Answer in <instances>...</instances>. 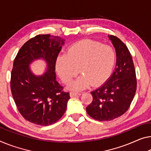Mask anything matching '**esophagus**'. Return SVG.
<instances>
[{"instance_id": "esophagus-1", "label": "esophagus", "mask_w": 151, "mask_h": 151, "mask_svg": "<svg viewBox=\"0 0 151 151\" xmlns=\"http://www.w3.org/2000/svg\"><path fill=\"white\" fill-rule=\"evenodd\" d=\"M70 95L71 97H75V96H77V95H81V93H78V92L72 91V92H70Z\"/></svg>"}]
</instances>
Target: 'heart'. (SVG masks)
<instances>
[{"instance_id": "b5f03b06", "label": "heart", "mask_w": 151, "mask_h": 151, "mask_svg": "<svg viewBox=\"0 0 151 151\" xmlns=\"http://www.w3.org/2000/svg\"><path fill=\"white\" fill-rule=\"evenodd\" d=\"M116 62L112 47L93 40H85L70 46L66 55L58 56L56 70L62 81L69 84L79 73L82 74L72 83V90H81L104 83L111 75Z\"/></svg>"}]
</instances>
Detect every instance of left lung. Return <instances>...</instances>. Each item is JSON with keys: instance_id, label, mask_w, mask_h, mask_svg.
I'll return each mask as SVG.
<instances>
[{"instance_id": "left-lung-1", "label": "left lung", "mask_w": 151, "mask_h": 151, "mask_svg": "<svg viewBox=\"0 0 151 151\" xmlns=\"http://www.w3.org/2000/svg\"><path fill=\"white\" fill-rule=\"evenodd\" d=\"M115 49L114 70L104 84L91 92L93 101L86 108L89 115L100 121H111L129 109L136 91L134 65L127 46L114 36H109Z\"/></svg>"}]
</instances>
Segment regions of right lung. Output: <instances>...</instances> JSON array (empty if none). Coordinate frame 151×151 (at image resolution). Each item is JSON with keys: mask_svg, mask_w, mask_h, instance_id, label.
I'll use <instances>...</instances> for the list:
<instances>
[{"mask_svg": "<svg viewBox=\"0 0 151 151\" xmlns=\"http://www.w3.org/2000/svg\"><path fill=\"white\" fill-rule=\"evenodd\" d=\"M65 40L50 35H37L18 51L11 71V89L17 109L23 117L36 125L57 122L66 110L68 92L56 81L55 62ZM42 59L46 71L36 76L29 65Z\"/></svg>", "mask_w": 151, "mask_h": 151, "instance_id": "add662e5", "label": "right lung"}]
</instances>
